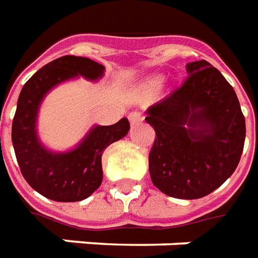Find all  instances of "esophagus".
Wrapping results in <instances>:
<instances>
[{
  "mask_svg": "<svg viewBox=\"0 0 258 258\" xmlns=\"http://www.w3.org/2000/svg\"><path fill=\"white\" fill-rule=\"evenodd\" d=\"M129 120H131V123L132 125H136V123H139V122H142L143 120V115H142V112H139V111H133V112H131L129 114Z\"/></svg>",
  "mask_w": 258,
  "mask_h": 258,
  "instance_id": "esophagus-1",
  "label": "esophagus"
}]
</instances>
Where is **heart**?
<instances>
[{"label":"heart","mask_w":258,"mask_h":258,"mask_svg":"<svg viewBox=\"0 0 258 258\" xmlns=\"http://www.w3.org/2000/svg\"><path fill=\"white\" fill-rule=\"evenodd\" d=\"M155 83H158V80H155Z\"/></svg>","instance_id":"b5f03b06"}]
</instances>
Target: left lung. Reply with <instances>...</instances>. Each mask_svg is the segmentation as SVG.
Listing matches in <instances>:
<instances>
[{
    "label": "left lung",
    "instance_id": "8db88e82",
    "mask_svg": "<svg viewBox=\"0 0 258 258\" xmlns=\"http://www.w3.org/2000/svg\"><path fill=\"white\" fill-rule=\"evenodd\" d=\"M183 83L147 109L157 138L149 171L157 189L176 199H200L235 172L246 123L233 87L207 61L186 65Z\"/></svg>",
    "mask_w": 258,
    "mask_h": 258
}]
</instances>
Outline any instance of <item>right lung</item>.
Segmentation results:
<instances>
[{"label":"right lung","mask_w":258,"mask_h":258,"mask_svg":"<svg viewBox=\"0 0 258 258\" xmlns=\"http://www.w3.org/2000/svg\"><path fill=\"white\" fill-rule=\"evenodd\" d=\"M104 67L85 56L65 55L38 69L22 89L12 120V144L21 172L36 191L54 202H80L103 182L101 157L109 144L125 138L131 125L126 118L109 126H94L72 151L51 153L37 139L36 118L43 97L54 86L78 75L97 80Z\"/></svg>","instance_id":"obj_1"}]
</instances>
